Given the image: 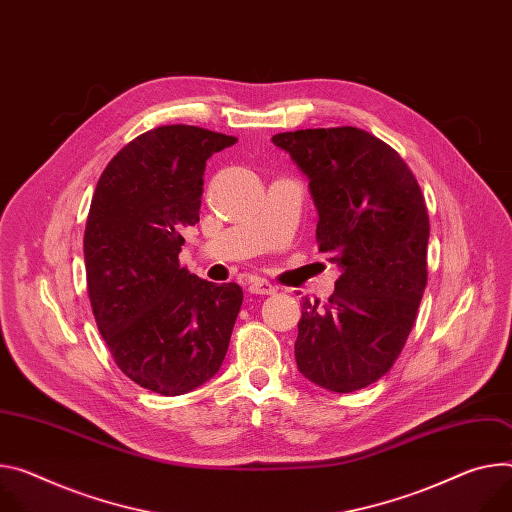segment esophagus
I'll return each instance as SVG.
<instances>
[{
  "label": "esophagus",
  "mask_w": 512,
  "mask_h": 512,
  "mask_svg": "<svg viewBox=\"0 0 512 512\" xmlns=\"http://www.w3.org/2000/svg\"><path fill=\"white\" fill-rule=\"evenodd\" d=\"M275 286L267 280H261V277H255V280H251L249 284V292L251 294H261V296H269V294H275Z\"/></svg>",
  "instance_id": "1"
}]
</instances>
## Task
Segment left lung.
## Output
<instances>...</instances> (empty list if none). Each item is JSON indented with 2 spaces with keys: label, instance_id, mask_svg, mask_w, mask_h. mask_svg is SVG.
Wrapping results in <instances>:
<instances>
[{
  "label": "left lung",
  "instance_id": "8db88e82",
  "mask_svg": "<svg viewBox=\"0 0 512 512\" xmlns=\"http://www.w3.org/2000/svg\"><path fill=\"white\" fill-rule=\"evenodd\" d=\"M310 179L318 251L341 277L327 304L302 302L294 345L300 374L347 394L386 376L427 286L429 214L402 157L355 126L275 134Z\"/></svg>",
  "mask_w": 512,
  "mask_h": 512
}]
</instances>
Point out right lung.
<instances>
[{"mask_svg": "<svg viewBox=\"0 0 512 512\" xmlns=\"http://www.w3.org/2000/svg\"><path fill=\"white\" fill-rule=\"evenodd\" d=\"M235 143L200 126H157L118 151L91 198V310L124 376L161 396L216 374L243 304L241 286L179 267L183 232L200 222L206 161Z\"/></svg>", "mask_w": 512, "mask_h": 512, "instance_id": "obj_1", "label": "right lung"}]
</instances>
